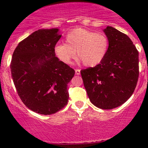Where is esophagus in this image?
Instances as JSON below:
<instances>
[{"label":"esophagus","mask_w":148,"mask_h":148,"mask_svg":"<svg viewBox=\"0 0 148 148\" xmlns=\"http://www.w3.org/2000/svg\"><path fill=\"white\" fill-rule=\"evenodd\" d=\"M75 73L77 75H79L80 74V69H75Z\"/></svg>","instance_id":"34e87169"}]
</instances>
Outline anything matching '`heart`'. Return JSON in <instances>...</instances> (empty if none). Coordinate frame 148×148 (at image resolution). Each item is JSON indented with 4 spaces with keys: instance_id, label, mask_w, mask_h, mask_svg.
Wrapping results in <instances>:
<instances>
[{
    "instance_id": "heart-1",
    "label": "heart",
    "mask_w": 148,
    "mask_h": 148,
    "mask_svg": "<svg viewBox=\"0 0 148 148\" xmlns=\"http://www.w3.org/2000/svg\"><path fill=\"white\" fill-rule=\"evenodd\" d=\"M110 46L107 36L102 32L76 28L66 37V44H57L53 50L61 62L69 64L77 55L86 66L93 67L102 62Z\"/></svg>"
}]
</instances>
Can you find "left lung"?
Masks as SVG:
<instances>
[{"label": "left lung", "instance_id": "8db88e82", "mask_svg": "<svg viewBox=\"0 0 148 148\" xmlns=\"http://www.w3.org/2000/svg\"><path fill=\"white\" fill-rule=\"evenodd\" d=\"M110 41L100 64L81 70L91 102L102 110L124 104L133 94L139 77L138 51L130 38L111 26L104 30Z\"/></svg>", "mask_w": 148, "mask_h": 148}]
</instances>
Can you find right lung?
I'll list each match as a JSON object with an SVG mask.
<instances>
[{
	"label": "right lung",
	"instance_id": "add662e5",
	"mask_svg": "<svg viewBox=\"0 0 148 148\" xmlns=\"http://www.w3.org/2000/svg\"><path fill=\"white\" fill-rule=\"evenodd\" d=\"M58 31H36L16 46L10 62L12 78L21 101L31 110L45 115L66 105L68 83L75 74L55 54L53 48L62 36Z\"/></svg>",
	"mask_w": 148,
	"mask_h": 148
}]
</instances>
